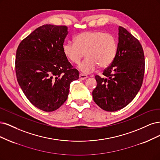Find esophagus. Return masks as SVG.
<instances>
[{"label":"esophagus","mask_w":160,"mask_h":160,"mask_svg":"<svg viewBox=\"0 0 160 160\" xmlns=\"http://www.w3.org/2000/svg\"><path fill=\"white\" fill-rule=\"evenodd\" d=\"M88 78V76L83 74H80L79 75V79L80 80H85Z\"/></svg>","instance_id":"obj_1"}]
</instances>
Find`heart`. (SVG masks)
<instances>
[{"label": "heart", "mask_w": 160, "mask_h": 160, "mask_svg": "<svg viewBox=\"0 0 160 160\" xmlns=\"http://www.w3.org/2000/svg\"><path fill=\"white\" fill-rule=\"evenodd\" d=\"M118 43L114 36L101 31H85L78 34L74 42H66L63 52L72 63L78 64L86 56L87 58L79 65L84 73L94 72L98 66L106 68L114 60Z\"/></svg>", "instance_id": "1"}]
</instances>
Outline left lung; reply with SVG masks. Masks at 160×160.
<instances>
[{"instance_id": "obj_1", "label": "left lung", "mask_w": 160, "mask_h": 160, "mask_svg": "<svg viewBox=\"0 0 160 160\" xmlns=\"http://www.w3.org/2000/svg\"><path fill=\"white\" fill-rule=\"evenodd\" d=\"M116 58L103 72L96 75L97 86L92 92L94 101L102 110L115 112L133 100L140 90L145 71V58L139 40L119 27Z\"/></svg>"}]
</instances>
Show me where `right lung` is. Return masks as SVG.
Listing matches in <instances>:
<instances>
[{"instance_id": "add662e5", "label": "right lung", "mask_w": 160, "mask_h": 160, "mask_svg": "<svg viewBox=\"0 0 160 160\" xmlns=\"http://www.w3.org/2000/svg\"><path fill=\"white\" fill-rule=\"evenodd\" d=\"M66 26L45 24L23 39L15 60L17 81L32 104L44 112L57 110L67 100L79 72L63 52Z\"/></svg>"}]
</instances>
